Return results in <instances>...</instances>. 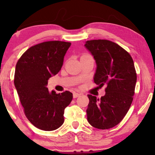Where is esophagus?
I'll use <instances>...</instances> for the list:
<instances>
[{"mask_svg": "<svg viewBox=\"0 0 155 155\" xmlns=\"http://www.w3.org/2000/svg\"><path fill=\"white\" fill-rule=\"evenodd\" d=\"M80 95H81V94L80 93H78V92H74V95H73V97H74V98H76V97H78Z\"/></svg>", "mask_w": 155, "mask_h": 155, "instance_id": "34e87169", "label": "esophagus"}]
</instances>
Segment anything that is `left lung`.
<instances>
[{
	"label": "left lung",
	"mask_w": 155,
	"mask_h": 155,
	"mask_svg": "<svg viewBox=\"0 0 155 155\" xmlns=\"http://www.w3.org/2000/svg\"><path fill=\"white\" fill-rule=\"evenodd\" d=\"M84 46L97 64L94 82L106 85L101 99L87 95V120L95 128H111L123 120L133 102L137 80L134 63L125 49L111 41H87Z\"/></svg>",
	"instance_id": "8db88e82"
}]
</instances>
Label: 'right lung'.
<instances>
[{"label": "right lung", "mask_w": 155, "mask_h": 155, "mask_svg": "<svg viewBox=\"0 0 155 155\" xmlns=\"http://www.w3.org/2000/svg\"><path fill=\"white\" fill-rule=\"evenodd\" d=\"M71 43L50 41L30 47L16 65L15 86L24 113L35 127L54 130L64 122V110L73 94L65 91L49 92L48 79L60 71L65 53Z\"/></svg>", "instance_id": "1"}]
</instances>
